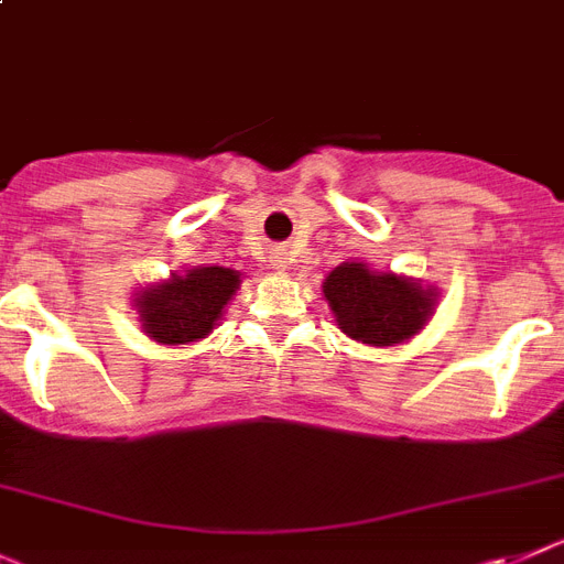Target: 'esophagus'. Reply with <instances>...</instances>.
<instances>
[{
  "instance_id": "34e87169",
  "label": "esophagus",
  "mask_w": 564,
  "mask_h": 564,
  "mask_svg": "<svg viewBox=\"0 0 564 564\" xmlns=\"http://www.w3.org/2000/svg\"><path fill=\"white\" fill-rule=\"evenodd\" d=\"M273 264H276L279 271H285V268H288V253H285V250H276V253H273Z\"/></svg>"
}]
</instances>
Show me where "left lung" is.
Here are the masks:
<instances>
[{"label":"left lung","instance_id":"8db88e82","mask_svg":"<svg viewBox=\"0 0 564 564\" xmlns=\"http://www.w3.org/2000/svg\"><path fill=\"white\" fill-rule=\"evenodd\" d=\"M337 328L362 346H403L423 332L438 305V288L392 271H371L360 259L337 264L323 282Z\"/></svg>","mask_w":564,"mask_h":564}]
</instances>
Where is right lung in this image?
I'll return each instance as SVG.
<instances>
[{"instance_id":"right-lung-1","label":"right lung","mask_w":564,"mask_h":564,"mask_svg":"<svg viewBox=\"0 0 564 564\" xmlns=\"http://www.w3.org/2000/svg\"><path fill=\"white\" fill-rule=\"evenodd\" d=\"M241 273L221 264H198L187 273L149 282L134 293L141 332L158 346H189L209 337L236 296Z\"/></svg>"}]
</instances>
